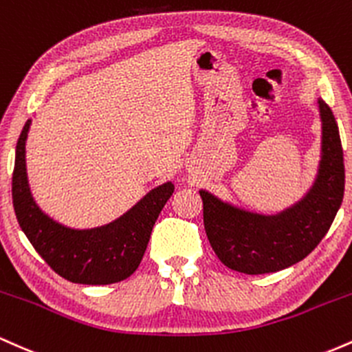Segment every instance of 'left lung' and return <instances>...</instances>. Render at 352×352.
Returning a JSON list of instances; mask_svg holds the SVG:
<instances>
[{"instance_id": "obj_1", "label": "left lung", "mask_w": 352, "mask_h": 352, "mask_svg": "<svg viewBox=\"0 0 352 352\" xmlns=\"http://www.w3.org/2000/svg\"><path fill=\"white\" fill-rule=\"evenodd\" d=\"M322 143L313 188L279 214H258L224 203L201 189L203 219L209 244L219 261L244 274L286 270L321 243L344 196V160L334 114L319 100Z\"/></svg>"}]
</instances>
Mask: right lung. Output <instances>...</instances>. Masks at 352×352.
<instances>
[{"label": "right lung", "instance_id": "1", "mask_svg": "<svg viewBox=\"0 0 352 352\" xmlns=\"http://www.w3.org/2000/svg\"><path fill=\"white\" fill-rule=\"evenodd\" d=\"M26 121L16 144L13 206L23 232L36 252L61 278L78 284H113L140 266L161 209L175 191L164 183L149 191L121 218L93 229H73L51 219L33 199L26 175Z\"/></svg>", "mask_w": 352, "mask_h": 352}]
</instances>
